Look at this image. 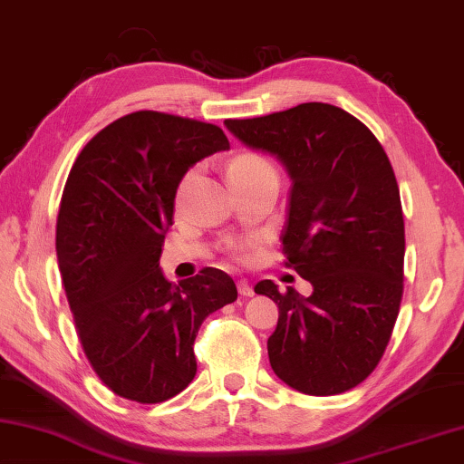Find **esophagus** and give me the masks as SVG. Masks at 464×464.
I'll return each mask as SVG.
<instances>
[{
    "mask_svg": "<svg viewBox=\"0 0 464 464\" xmlns=\"http://www.w3.org/2000/svg\"><path fill=\"white\" fill-rule=\"evenodd\" d=\"M238 294L242 297H253L255 295V289H253V285H250L246 279H240L238 281Z\"/></svg>",
    "mask_w": 464,
    "mask_h": 464,
    "instance_id": "1",
    "label": "esophagus"
}]
</instances>
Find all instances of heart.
<instances>
[{
	"instance_id": "obj_1",
	"label": "heart",
	"mask_w": 464,
	"mask_h": 464,
	"mask_svg": "<svg viewBox=\"0 0 464 464\" xmlns=\"http://www.w3.org/2000/svg\"><path fill=\"white\" fill-rule=\"evenodd\" d=\"M266 173H275V169L269 160L261 154L256 152H242L237 154L230 160V165H227V177H230V181H238V179H248V177H258V175H266ZM191 175L189 173L185 179L183 183L179 185V191H177V201L183 199V193L187 189V183L191 181Z\"/></svg>"
}]
</instances>
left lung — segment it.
Segmentation results:
<instances>
[{"mask_svg":"<svg viewBox=\"0 0 464 464\" xmlns=\"http://www.w3.org/2000/svg\"><path fill=\"white\" fill-rule=\"evenodd\" d=\"M224 126L285 167L283 255L314 287L304 297L256 283L279 307L266 340L275 375L305 395L344 393L375 371L400 314L405 230L392 162L362 121L330 103Z\"/></svg>","mask_w":464,"mask_h":464,"instance_id":"left-lung-1","label":"left lung"}]
</instances>
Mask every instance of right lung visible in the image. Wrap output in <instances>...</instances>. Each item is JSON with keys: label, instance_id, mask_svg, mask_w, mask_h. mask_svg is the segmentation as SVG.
Here are the masks:
<instances>
[{"label": "right lung", "instance_id": "obj_1", "mask_svg": "<svg viewBox=\"0 0 464 464\" xmlns=\"http://www.w3.org/2000/svg\"><path fill=\"white\" fill-rule=\"evenodd\" d=\"M230 149L206 121L134 111L72 165L56 218V258L85 356L113 393L170 400L191 383L198 330L238 291L224 271L170 283L159 261L177 187L195 162Z\"/></svg>", "mask_w": 464, "mask_h": 464}]
</instances>
